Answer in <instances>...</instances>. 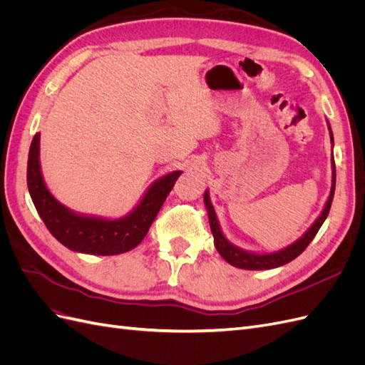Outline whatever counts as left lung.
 <instances>
[{"label":"left lung","mask_w":365,"mask_h":365,"mask_svg":"<svg viewBox=\"0 0 365 365\" xmlns=\"http://www.w3.org/2000/svg\"><path fill=\"white\" fill-rule=\"evenodd\" d=\"M329 126V134H330V141H332V148H334V134L332 129H330V125L327 121ZM335 180H336V173H335V161H334V152H332V187H330V195L327 197V202L323 208L322 215H319L315 222L309 227V230L306 233L295 240L294 244L284 247L279 251L274 252H252V251H247L242 250L236 245L231 244V242L224 236L222 230H220L219 220L216 217V212L213 208L212 201H210V195L208 190H205L204 193V204L207 207V213H208V220H210V228H212V233L215 237V247L217 250V252L222 256L230 264H233L236 268L240 269H251V271H262V269H272V268H279L283 267V264L292 262L295 257L300 256V254L306 250V247L311 244L312 239L315 237V235L318 233V230L322 228L323 222L326 220L330 205H332V200H334V193H335Z\"/></svg>","instance_id":"1"}]
</instances>
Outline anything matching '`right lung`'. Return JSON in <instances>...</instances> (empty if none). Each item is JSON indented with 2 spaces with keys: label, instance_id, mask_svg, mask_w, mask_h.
<instances>
[{
  "label": "right lung",
  "instance_id": "add662e5",
  "mask_svg": "<svg viewBox=\"0 0 365 365\" xmlns=\"http://www.w3.org/2000/svg\"><path fill=\"white\" fill-rule=\"evenodd\" d=\"M39 138L41 134L38 132L31 140L27 163V185L31 201L50 233L63 247L76 252L115 256L134 250L148 235L175 181L182 173L175 170L153 181L138 205L123 217L106 219L81 215L61 204L43 182L39 163Z\"/></svg>",
  "mask_w": 365,
  "mask_h": 365
}]
</instances>
